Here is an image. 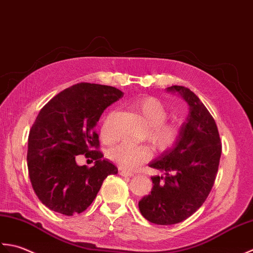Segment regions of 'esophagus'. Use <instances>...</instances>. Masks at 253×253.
I'll return each instance as SVG.
<instances>
[{"mask_svg":"<svg viewBox=\"0 0 253 253\" xmlns=\"http://www.w3.org/2000/svg\"><path fill=\"white\" fill-rule=\"evenodd\" d=\"M120 174H121L122 177H132V176H133L132 172L125 171V170H122V171H120Z\"/></svg>","mask_w":253,"mask_h":253,"instance_id":"1","label":"esophagus"}]
</instances>
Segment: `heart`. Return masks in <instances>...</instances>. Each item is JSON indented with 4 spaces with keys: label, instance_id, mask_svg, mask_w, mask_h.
<instances>
[{
    "label": "heart",
    "instance_id": "heart-1",
    "mask_svg": "<svg viewBox=\"0 0 253 253\" xmlns=\"http://www.w3.org/2000/svg\"><path fill=\"white\" fill-rule=\"evenodd\" d=\"M132 108L148 125L147 140L156 148L164 151L176 143L179 128L171 123L165 122L167 120L168 111L158 99L154 97L142 98L133 102ZM101 137L105 141L111 140L108 120H106L101 127ZM149 155L151 154L147 147L131 143L118 144L108 152V156L111 161L126 170L137 168L142 163L147 161Z\"/></svg>",
    "mask_w": 253,
    "mask_h": 253
}]
</instances>
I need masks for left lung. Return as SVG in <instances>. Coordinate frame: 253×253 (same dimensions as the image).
<instances>
[{
  "label": "left lung",
  "mask_w": 253,
  "mask_h": 253,
  "mask_svg": "<svg viewBox=\"0 0 253 253\" xmlns=\"http://www.w3.org/2000/svg\"><path fill=\"white\" fill-rule=\"evenodd\" d=\"M166 89L181 97L189 112L176 143L148 164L164 174L152 177V191L140 200L138 209L157 225L178 224L202 206L212 190L221 154L217 126L200 98L184 86Z\"/></svg>",
  "instance_id": "obj_1"
}]
</instances>
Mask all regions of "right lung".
Returning a JSON list of instances; mask_svg holds the SVG:
<instances>
[{
	"label": "right lung",
	"mask_w": 253,
	"mask_h": 253,
	"mask_svg": "<svg viewBox=\"0 0 253 253\" xmlns=\"http://www.w3.org/2000/svg\"><path fill=\"white\" fill-rule=\"evenodd\" d=\"M123 97L111 86L80 83L55 95L38 113L28 136L30 182L41 203L66 216L80 214L95 200L104 180L118 168L98 148L97 122L108 107ZM85 154L90 169L75 158Z\"/></svg>",
	"instance_id": "add662e5"
}]
</instances>
